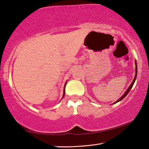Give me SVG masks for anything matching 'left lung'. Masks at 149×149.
Returning a JSON list of instances; mask_svg holds the SVG:
<instances>
[{
  "label": "left lung",
  "instance_id": "left-lung-1",
  "mask_svg": "<svg viewBox=\"0 0 149 149\" xmlns=\"http://www.w3.org/2000/svg\"><path fill=\"white\" fill-rule=\"evenodd\" d=\"M135 77H134V79H133V81H132V84L130 85V86L128 87V89L126 90V91L125 92V93L124 94H123L122 97H121L119 99H118L117 101H116L114 104H116V103H117L118 102H119V101H120V100H122L123 99H124V98L126 97V95H127L128 93H129V92H130V91L131 90V89H132V87H133V84H134V83H135V80H136V78H137V62L136 61H135Z\"/></svg>",
  "mask_w": 149,
  "mask_h": 149
}]
</instances>
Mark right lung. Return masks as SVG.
Here are the masks:
<instances>
[{
  "instance_id": "1",
  "label": "right lung",
  "mask_w": 149,
  "mask_h": 149,
  "mask_svg": "<svg viewBox=\"0 0 149 149\" xmlns=\"http://www.w3.org/2000/svg\"><path fill=\"white\" fill-rule=\"evenodd\" d=\"M65 85H66V83L65 84V85H64V94H63V97H62V99L64 98V95H65Z\"/></svg>"
}]
</instances>
